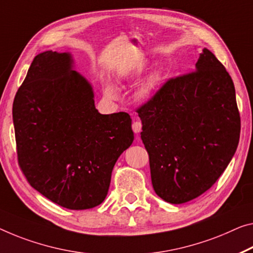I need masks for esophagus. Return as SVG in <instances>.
<instances>
[{
  "mask_svg": "<svg viewBox=\"0 0 253 253\" xmlns=\"http://www.w3.org/2000/svg\"><path fill=\"white\" fill-rule=\"evenodd\" d=\"M132 130H133L134 133H140V132H141V130H142L141 122L138 121V120H135L133 124H132Z\"/></svg>",
  "mask_w": 253,
  "mask_h": 253,
  "instance_id": "1",
  "label": "esophagus"
}]
</instances>
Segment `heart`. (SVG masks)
Listing matches in <instances>:
<instances>
[{"mask_svg":"<svg viewBox=\"0 0 253 253\" xmlns=\"http://www.w3.org/2000/svg\"><path fill=\"white\" fill-rule=\"evenodd\" d=\"M142 71H143V67L140 65V67L135 68L134 70H132V71L126 73V75H122L119 78V81H123L124 79H126V78L132 77V76H138ZM159 83H161V76H159L158 73H154V75H151L149 79L147 80V83L143 84V86L140 88L139 91L137 92L138 98L140 100H148L150 97L153 96V92L155 89L157 88ZM104 91H105V95H106L107 98H110V99L118 98V90H116L114 84H106Z\"/></svg>","mask_w":253,"mask_h":253,"instance_id":"1","label":"heart"}]
</instances>
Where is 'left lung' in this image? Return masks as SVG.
I'll list each match as a JSON object with an SVG mask.
<instances>
[{"label":"left lung","instance_id":"left-lung-1","mask_svg":"<svg viewBox=\"0 0 253 253\" xmlns=\"http://www.w3.org/2000/svg\"><path fill=\"white\" fill-rule=\"evenodd\" d=\"M137 112L151 183L166 203H188L211 189L238 148L234 84L208 48L193 72L169 79Z\"/></svg>","mask_w":253,"mask_h":253}]
</instances>
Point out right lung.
Instances as JSON below:
<instances>
[{"mask_svg":"<svg viewBox=\"0 0 253 253\" xmlns=\"http://www.w3.org/2000/svg\"><path fill=\"white\" fill-rule=\"evenodd\" d=\"M71 53L35 56L12 107L18 161L35 190L83 211L107 196L118 158L133 142L130 115L100 114Z\"/></svg>","mask_w":253,"mask_h":253,"instance_id":"add662e5","label":"right lung"}]
</instances>
